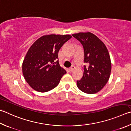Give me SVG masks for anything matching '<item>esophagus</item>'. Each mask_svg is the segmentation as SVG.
I'll list each match as a JSON object with an SVG mask.
<instances>
[{
  "mask_svg": "<svg viewBox=\"0 0 131 131\" xmlns=\"http://www.w3.org/2000/svg\"><path fill=\"white\" fill-rule=\"evenodd\" d=\"M75 69V67L74 66H72V67H71L70 69H69V72H72L74 70V69Z\"/></svg>",
  "mask_w": 131,
  "mask_h": 131,
  "instance_id": "34e87169",
  "label": "esophagus"
}]
</instances>
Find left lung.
Returning <instances> with one entry per match:
<instances>
[{
	"instance_id": "8db88e82",
	"label": "left lung",
	"mask_w": 131,
	"mask_h": 131,
	"mask_svg": "<svg viewBox=\"0 0 131 131\" xmlns=\"http://www.w3.org/2000/svg\"><path fill=\"white\" fill-rule=\"evenodd\" d=\"M72 36L82 44L84 51V74L77 81L78 88L88 94H94L103 88L110 77L111 62L105 45L91 32H79Z\"/></svg>"
}]
</instances>
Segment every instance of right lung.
I'll use <instances>...</instances> for the list:
<instances>
[{"mask_svg":"<svg viewBox=\"0 0 131 131\" xmlns=\"http://www.w3.org/2000/svg\"><path fill=\"white\" fill-rule=\"evenodd\" d=\"M70 35L51 34L37 39L28 49L22 64L23 76L36 91L46 92L59 84L66 73L58 62V51Z\"/></svg>","mask_w":131,"mask_h":131,"instance_id":"right-lung-1","label":"right lung"}]
</instances>
